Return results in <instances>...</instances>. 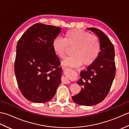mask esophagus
<instances>
[{"instance_id":"esophagus-1","label":"esophagus","mask_w":129,"mask_h":129,"mask_svg":"<svg viewBox=\"0 0 129 129\" xmlns=\"http://www.w3.org/2000/svg\"><path fill=\"white\" fill-rule=\"evenodd\" d=\"M62 81L63 83L65 84H69L70 83V81L69 80V79H68L67 78H64V79H62Z\"/></svg>"}]
</instances>
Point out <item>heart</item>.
Segmentation results:
<instances>
[{
    "label": "heart",
    "instance_id": "heart-1",
    "mask_svg": "<svg viewBox=\"0 0 129 129\" xmlns=\"http://www.w3.org/2000/svg\"><path fill=\"white\" fill-rule=\"evenodd\" d=\"M68 47L73 48V55L62 61V64L67 67L91 64L100 51L98 37L79 29L70 30L65 33L64 39L56 38L53 42V50L60 58L66 56Z\"/></svg>",
    "mask_w": 129,
    "mask_h": 129
}]
</instances>
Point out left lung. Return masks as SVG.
Wrapping results in <instances>:
<instances>
[{
    "mask_svg": "<svg viewBox=\"0 0 129 129\" xmlns=\"http://www.w3.org/2000/svg\"><path fill=\"white\" fill-rule=\"evenodd\" d=\"M99 40L100 51L98 57L86 70L81 71L77 81L81 86L78 94L72 96L76 104L92 106L104 100L108 95L116 73L114 45L109 38L100 30L89 28Z\"/></svg>",
    "mask_w": 129,
    "mask_h": 129,
    "instance_id": "1",
    "label": "left lung"
}]
</instances>
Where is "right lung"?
Listing matches in <instances>:
<instances>
[{
    "label": "right lung",
    "instance_id": "add662e5",
    "mask_svg": "<svg viewBox=\"0 0 129 129\" xmlns=\"http://www.w3.org/2000/svg\"><path fill=\"white\" fill-rule=\"evenodd\" d=\"M61 28L37 23L24 33L16 45L14 71L21 94L44 103L52 99L61 84L62 68L53 48Z\"/></svg>",
    "mask_w": 129,
    "mask_h": 129
}]
</instances>
